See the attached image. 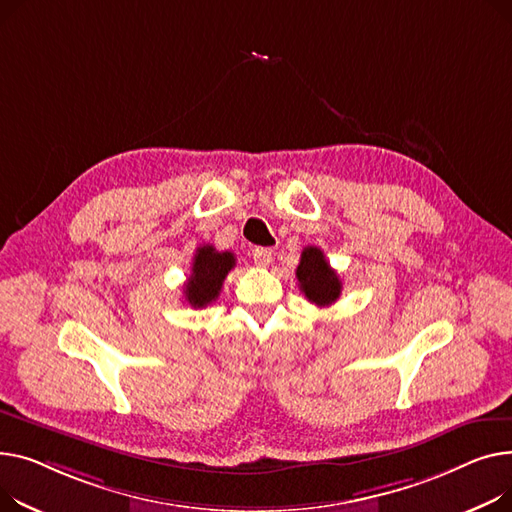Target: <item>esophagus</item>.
<instances>
[{"instance_id":"1","label":"esophagus","mask_w":512,"mask_h":512,"mask_svg":"<svg viewBox=\"0 0 512 512\" xmlns=\"http://www.w3.org/2000/svg\"><path fill=\"white\" fill-rule=\"evenodd\" d=\"M252 258H254V264L256 266H268L270 260H273V252H270L268 248H254L252 250Z\"/></svg>"}]
</instances>
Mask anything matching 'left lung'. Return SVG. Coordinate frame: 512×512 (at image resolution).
<instances>
[{
	"label": "left lung",
	"mask_w": 512,
	"mask_h": 512,
	"mask_svg": "<svg viewBox=\"0 0 512 512\" xmlns=\"http://www.w3.org/2000/svg\"><path fill=\"white\" fill-rule=\"evenodd\" d=\"M295 277L308 302L320 308L335 304L343 289L339 275L330 268V264L324 258V252L316 246L304 248L302 260H299L295 270Z\"/></svg>",
	"instance_id": "obj_1"
}]
</instances>
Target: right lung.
Instances as JSON below:
<instances>
[{
    "instance_id": "right-lung-1",
    "label": "right lung",
    "mask_w": 512,
    "mask_h": 512,
    "mask_svg": "<svg viewBox=\"0 0 512 512\" xmlns=\"http://www.w3.org/2000/svg\"><path fill=\"white\" fill-rule=\"evenodd\" d=\"M235 266L231 252H217L215 246H200L194 254L192 275L184 285V297L192 308H206L221 293L223 281Z\"/></svg>"
}]
</instances>
